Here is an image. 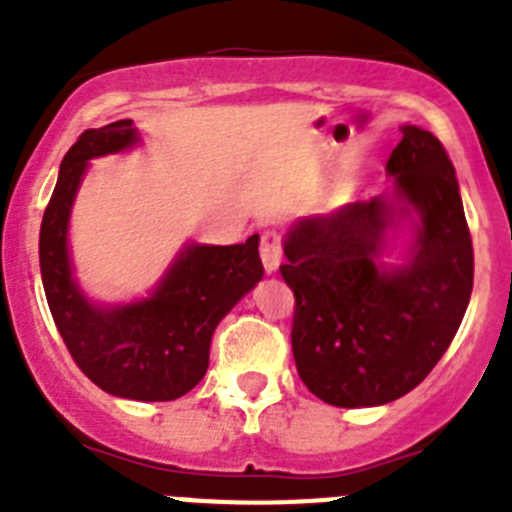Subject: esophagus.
Listing matches in <instances>:
<instances>
[{"instance_id":"34e87169","label":"esophagus","mask_w":512,"mask_h":512,"mask_svg":"<svg viewBox=\"0 0 512 512\" xmlns=\"http://www.w3.org/2000/svg\"><path fill=\"white\" fill-rule=\"evenodd\" d=\"M261 261H264L266 274H277L279 264H282V243H279L277 233L261 235Z\"/></svg>"}]
</instances>
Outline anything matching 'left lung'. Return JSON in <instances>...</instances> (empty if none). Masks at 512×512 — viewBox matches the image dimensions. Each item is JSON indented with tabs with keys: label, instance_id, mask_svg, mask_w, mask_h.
<instances>
[{
	"label": "left lung",
	"instance_id": "left-lung-1",
	"mask_svg": "<svg viewBox=\"0 0 512 512\" xmlns=\"http://www.w3.org/2000/svg\"><path fill=\"white\" fill-rule=\"evenodd\" d=\"M400 130L390 192L300 217L282 243L297 372L336 408L387 405L418 387L472 297L474 251L454 166L436 135ZM400 234L409 235L401 264L387 265Z\"/></svg>",
	"mask_w": 512,
	"mask_h": 512
}]
</instances>
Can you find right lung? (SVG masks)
I'll use <instances>...</instances> for the list:
<instances>
[{
  "instance_id": "obj_1",
  "label": "right lung",
  "mask_w": 512,
  "mask_h": 512,
  "mask_svg": "<svg viewBox=\"0 0 512 512\" xmlns=\"http://www.w3.org/2000/svg\"><path fill=\"white\" fill-rule=\"evenodd\" d=\"M140 143L133 120L87 130L63 156L40 225V277L63 343L99 390L169 402L200 384L217 323L264 277L259 235L235 246L184 243L148 297L92 302L74 274L69 220L89 161Z\"/></svg>"
}]
</instances>
